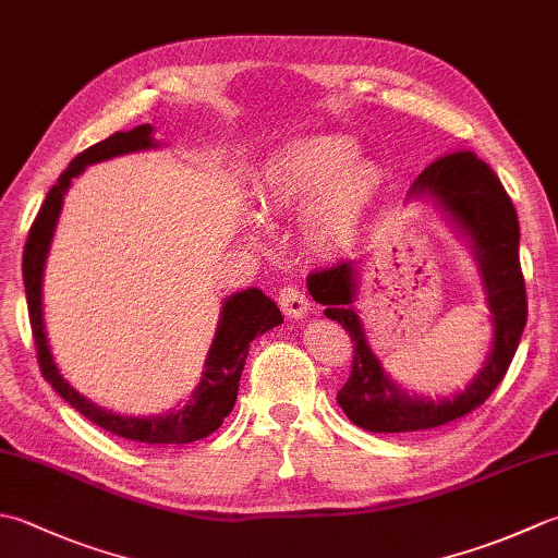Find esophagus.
Instances as JSON below:
<instances>
[{"label": "esophagus", "instance_id": "1", "mask_svg": "<svg viewBox=\"0 0 558 558\" xmlns=\"http://www.w3.org/2000/svg\"><path fill=\"white\" fill-rule=\"evenodd\" d=\"M278 304L288 319H302V316L310 314V298L300 286L282 288L278 294Z\"/></svg>", "mask_w": 558, "mask_h": 558}]
</instances>
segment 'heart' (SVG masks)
<instances>
[{
    "label": "heart",
    "instance_id": "b5f03b06",
    "mask_svg": "<svg viewBox=\"0 0 558 558\" xmlns=\"http://www.w3.org/2000/svg\"><path fill=\"white\" fill-rule=\"evenodd\" d=\"M385 191L377 161L357 157L351 140L314 135L278 149L260 171L258 203L266 213H304L302 239L316 256L336 258L363 236ZM248 234L264 236L260 215H246Z\"/></svg>",
    "mask_w": 558,
    "mask_h": 558
}]
</instances>
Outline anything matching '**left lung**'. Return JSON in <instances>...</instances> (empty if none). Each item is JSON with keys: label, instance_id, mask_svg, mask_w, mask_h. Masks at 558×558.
Instances as JSON below:
<instances>
[{"label": "left lung", "instance_id": "obj_1", "mask_svg": "<svg viewBox=\"0 0 558 558\" xmlns=\"http://www.w3.org/2000/svg\"><path fill=\"white\" fill-rule=\"evenodd\" d=\"M407 201L433 203L447 225L472 248L494 326V343L484 367L469 385L450 397L430 399L409 395L391 379L369 348L360 319V264L343 260L329 270L312 272L307 288L324 304V314L351 333L355 343L353 369L336 395L338 407L357 428L369 433H413L438 428L466 416L490 397L506 377L527 324V294L520 270V225L508 193L488 163L474 151H452L433 161L413 181Z\"/></svg>", "mask_w": 558, "mask_h": 558}]
</instances>
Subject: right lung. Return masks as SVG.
<instances>
[{
    "instance_id": "1",
    "label": "right lung",
    "mask_w": 558,
    "mask_h": 558,
    "mask_svg": "<svg viewBox=\"0 0 558 558\" xmlns=\"http://www.w3.org/2000/svg\"><path fill=\"white\" fill-rule=\"evenodd\" d=\"M157 147L161 145L159 140H155V128L145 123L128 130V133H113L111 137L96 142L94 147L84 149L82 155H76L70 161L68 171H62L58 183L46 195V203H43L36 222H33L28 232V242L24 248V288L28 300L31 329L38 348L40 373L70 407L96 423L98 428L118 435V438L147 445H185L203 440L210 433H215L229 416V411L234 409L239 379H242L251 341L282 324V314L276 302L266 298L258 288L229 294L222 302L220 322H217L215 338L210 343V351H207L198 387L191 391V397L185 399L183 407L171 409L167 413H151V416H123V413H113L98 407L92 399L82 397L62 377L58 363H54L46 333V316H43V276H46L50 244L54 229H58L62 203L70 191L72 179L80 177L92 163Z\"/></svg>"
}]
</instances>
